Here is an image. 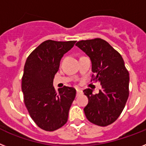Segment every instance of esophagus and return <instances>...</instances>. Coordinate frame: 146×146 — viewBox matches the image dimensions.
<instances>
[{
  "instance_id": "obj_1",
  "label": "esophagus",
  "mask_w": 146,
  "mask_h": 146,
  "mask_svg": "<svg viewBox=\"0 0 146 146\" xmlns=\"http://www.w3.org/2000/svg\"><path fill=\"white\" fill-rule=\"evenodd\" d=\"M76 90L77 95H79V94H82V90H81V89H79V88H76Z\"/></svg>"
}]
</instances>
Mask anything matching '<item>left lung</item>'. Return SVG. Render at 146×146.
Returning <instances> with one entry per match:
<instances>
[{
  "label": "left lung",
  "instance_id": "obj_1",
  "mask_svg": "<svg viewBox=\"0 0 146 146\" xmlns=\"http://www.w3.org/2000/svg\"><path fill=\"white\" fill-rule=\"evenodd\" d=\"M90 58L94 80L99 81V94L83 90L88 98L84 108L87 119L100 126H107L117 120L122 112L129 95V73L121 55L106 41L94 38L76 44ZM94 76V75H93Z\"/></svg>",
  "mask_w": 146,
  "mask_h": 146
}]
</instances>
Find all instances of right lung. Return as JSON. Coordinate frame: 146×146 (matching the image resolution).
<instances>
[{
    "instance_id": "right-lung-1",
    "label": "right lung",
    "mask_w": 146,
    "mask_h": 146,
    "mask_svg": "<svg viewBox=\"0 0 146 146\" xmlns=\"http://www.w3.org/2000/svg\"><path fill=\"white\" fill-rule=\"evenodd\" d=\"M76 41H44L28 56L22 77L24 104L35 124L53 131L65 124L76 97L73 88L63 87L56 91L53 79L60 62Z\"/></svg>"
}]
</instances>
